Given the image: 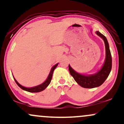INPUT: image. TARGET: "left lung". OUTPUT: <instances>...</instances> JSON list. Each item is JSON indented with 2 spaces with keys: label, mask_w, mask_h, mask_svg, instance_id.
<instances>
[{
  "label": "left lung",
  "mask_w": 124,
  "mask_h": 124,
  "mask_svg": "<svg viewBox=\"0 0 124 124\" xmlns=\"http://www.w3.org/2000/svg\"><path fill=\"white\" fill-rule=\"evenodd\" d=\"M96 33L103 39L105 46V62L100 70L92 75H83L75 71L69 64V70L71 76L78 85L85 88H93L100 86L108 77L112 70V56L107 38L99 31H96Z\"/></svg>",
  "instance_id": "obj_1"
}]
</instances>
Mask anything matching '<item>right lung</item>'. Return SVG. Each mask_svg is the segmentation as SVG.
I'll return each mask as SVG.
<instances>
[{"instance_id":"1","label":"right lung","mask_w":124,"mask_h":124,"mask_svg":"<svg viewBox=\"0 0 124 124\" xmlns=\"http://www.w3.org/2000/svg\"><path fill=\"white\" fill-rule=\"evenodd\" d=\"M58 64H59V63H57L56 64H55V65H54V67L51 68V71H50V72H49V75H48V78L46 79V81H45L44 83L41 84L39 85L33 86V87H30V88L25 87V86H22V85H20V84H19L18 82L16 81V80L14 78V80H15L16 83L17 84V85H18L19 87L21 88V89L24 90V91L29 92H32V93L39 92L43 91V90H44L48 85H49V84H50L51 81V80H52V75H53V73H54V69L57 67V66L58 65Z\"/></svg>"}]
</instances>
